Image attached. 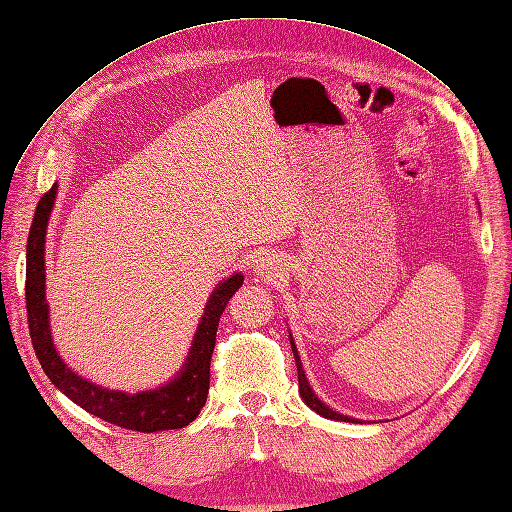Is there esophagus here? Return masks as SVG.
<instances>
[{
    "instance_id": "obj_1",
    "label": "esophagus",
    "mask_w": 512,
    "mask_h": 512,
    "mask_svg": "<svg viewBox=\"0 0 512 512\" xmlns=\"http://www.w3.org/2000/svg\"><path fill=\"white\" fill-rule=\"evenodd\" d=\"M256 269H258L262 275H273V273H275V267H273L271 258H260V260H256Z\"/></svg>"
}]
</instances>
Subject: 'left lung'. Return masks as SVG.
I'll use <instances>...</instances> for the list:
<instances>
[{"label":"left lung","instance_id":"left-lung-1","mask_svg":"<svg viewBox=\"0 0 512 512\" xmlns=\"http://www.w3.org/2000/svg\"><path fill=\"white\" fill-rule=\"evenodd\" d=\"M290 344H292V353H294V359H296V367H298V386H300V397L304 399V403L311 407L313 412H317L319 416H323V418H330V420H340V422H357L355 418H349V416H344V414H338V412H334L332 407H327L315 393H313V388H311V384H309V380H306V376H304V370H302V363H300V357H298V351H296V344H294V340H292V336H290Z\"/></svg>","mask_w":512,"mask_h":512}]
</instances>
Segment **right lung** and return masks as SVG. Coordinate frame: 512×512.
<instances>
[{
  "instance_id": "obj_1",
  "label": "right lung",
  "mask_w": 512,
  "mask_h": 512,
  "mask_svg": "<svg viewBox=\"0 0 512 512\" xmlns=\"http://www.w3.org/2000/svg\"><path fill=\"white\" fill-rule=\"evenodd\" d=\"M56 185L39 199L27 241V281L25 302L29 334L35 355L42 363V370L52 380L60 393H65L73 403L86 412L107 420L115 426L138 433H157L182 428L193 422L201 407L206 405L210 391V359L216 346V330L224 306L243 285V275L235 273L216 285L193 338L189 357L182 370L168 384L153 391L136 395L109 391L86 378L77 376L67 363L60 359L50 334V309L46 302V262L44 245L48 218L54 206Z\"/></svg>"
}]
</instances>
